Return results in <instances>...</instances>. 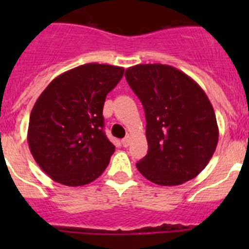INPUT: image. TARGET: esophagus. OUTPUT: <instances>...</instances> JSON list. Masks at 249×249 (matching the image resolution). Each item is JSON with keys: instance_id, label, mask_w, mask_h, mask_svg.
Instances as JSON below:
<instances>
[{"instance_id": "34e87169", "label": "esophagus", "mask_w": 249, "mask_h": 249, "mask_svg": "<svg viewBox=\"0 0 249 249\" xmlns=\"http://www.w3.org/2000/svg\"><path fill=\"white\" fill-rule=\"evenodd\" d=\"M129 142H131V137H129V136H127L126 138H123V140H122L123 147H127V146H128Z\"/></svg>"}]
</instances>
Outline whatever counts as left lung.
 <instances>
[{
    "mask_svg": "<svg viewBox=\"0 0 249 249\" xmlns=\"http://www.w3.org/2000/svg\"><path fill=\"white\" fill-rule=\"evenodd\" d=\"M126 80L146 113L148 152L137 169L160 186H178L197 177L218 143L214 109L198 83L168 65L126 70Z\"/></svg>",
    "mask_w": 249,
    "mask_h": 249,
    "instance_id": "1",
    "label": "left lung"
}]
</instances>
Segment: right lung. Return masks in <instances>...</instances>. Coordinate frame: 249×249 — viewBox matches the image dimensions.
Returning a JSON list of instances; mask_svg holds the SVG:
<instances>
[{"mask_svg": "<svg viewBox=\"0 0 249 249\" xmlns=\"http://www.w3.org/2000/svg\"><path fill=\"white\" fill-rule=\"evenodd\" d=\"M123 72L117 66L86 63L56 77L37 98L28 123V146L54 182L85 186L108 166L116 147L103 131V105Z\"/></svg>", "mask_w": 249, "mask_h": 249, "instance_id": "right-lung-1", "label": "right lung"}]
</instances>
